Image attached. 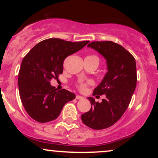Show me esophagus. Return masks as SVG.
Instances as JSON below:
<instances>
[{
	"mask_svg": "<svg viewBox=\"0 0 158 158\" xmlns=\"http://www.w3.org/2000/svg\"><path fill=\"white\" fill-rule=\"evenodd\" d=\"M76 98H77V99H82L83 98V97H81V96H79V95H77V97H76Z\"/></svg>",
	"mask_w": 158,
	"mask_h": 158,
	"instance_id": "esophagus-1",
	"label": "esophagus"
}]
</instances>
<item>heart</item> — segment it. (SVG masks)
Returning <instances> with one entry per match:
<instances>
[{
    "instance_id": "heart-1",
    "label": "heart",
    "mask_w": 158,
    "mask_h": 158,
    "mask_svg": "<svg viewBox=\"0 0 158 158\" xmlns=\"http://www.w3.org/2000/svg\"><path fill=\"white\" fill-rule=\"evenodd\" d=\"M88 57H94V58H97V56H88ZM85 86H86V85H85V84H81L80 86H79V87H80V88L81 90H84L85 88Z\"/></svg>"
}]
</instances>
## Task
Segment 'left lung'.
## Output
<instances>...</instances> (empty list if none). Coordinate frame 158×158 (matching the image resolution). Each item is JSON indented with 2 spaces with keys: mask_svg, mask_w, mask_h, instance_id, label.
Segmentation results:
<instances>
[{
  "mask_svg": "<svg viewBox=\"0 0 158 158\" xmlns=\"http://www.w3.org/2000/svg\"><path fill=\"white\" fill-rule=\"evenodd\" d=\"M106 60L107 73L93 95H106L102 102L88 97L89 111L81 116L83 123L95 130L104 129L117 123L128 108L137 85L136 61L133 56L113 41H94L88 45Z\"/></svg>",
  "mask_w": 158,
  "mask_h": 158,
  "instance_id": "obj_1",
  "label": "left lung"
}]
</instances>
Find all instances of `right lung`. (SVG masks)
<instances>
[{
	"instance_id": "1",
	"label": "right lung",
	"mask_w": 158,
	"mask_h": 158,
	"mask_svg": "<svg viewBox=\"0 0 158 158\" xmlns=\"http://www.w3.org/2000/svg\"><path fill=\"white\" fill-rule=\"evenodd\" d=\"M89 41L71 42L59 39L41 41L23 58L19 73V94L27 114L39 123L59 117L67 102L76 95L58 90L50 80L63 73L65 58L82 49Z\"/></svg>"
}]
</instances>
